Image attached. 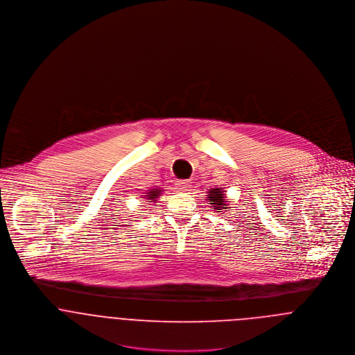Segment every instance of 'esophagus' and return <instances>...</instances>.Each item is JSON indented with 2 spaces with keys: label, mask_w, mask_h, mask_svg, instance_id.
<instances>
[{
  "label": "esophagus",
  "mask_w": 355,
  "mask_h": 355,
  "mask_svg": "<svg viewBox=\"0 0 355 355\" xmlns=\"http://www.w3.org/2000/svg\"><path fill=\"white\" fill-rule=\"evenodd\" d=\"M190 186H191V182H189V180H179V182H176V187L180 191H187L190 189Z\"/></svg>",
  "instance_id": "1"
}]
</instances>
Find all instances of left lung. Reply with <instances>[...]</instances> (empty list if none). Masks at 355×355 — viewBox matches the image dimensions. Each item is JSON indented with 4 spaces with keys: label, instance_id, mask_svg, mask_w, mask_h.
<instances>
[{
    "label": "left lung",
    "instance_id": "left-lung-1",
    "mask_svg": "<svg viewBox=\"0 0 355 355\" xmlns=\"http://www.w3.org/2000/svg\"><path fill=\"white\" fill-rule=\"evenodd\" d=\"M209 193V196H207V200H209V202L213 205V210H217V211H221V210H224V209H228V206H227V202L228 201H225V194H224V191H221L220 189H211L210 191H207Z\"/></svg>",
    "mask_w": 355,
    "mask_h": 355
}]
</instances>
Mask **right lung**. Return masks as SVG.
I'll list each match as a JSON object with an SVG mask.
<instances>
[{"label": "right lung", "mask_w": 355, "mask_h": 355, "mask_svg": "<svg viewBox=\"0 0 355 355\" xmlns=\"http://www.w3.org/2000/svg\"><path fill=\"white\" fill-rule=\"evenodd\" d=\"M158 196H159V190L153 189V190H150V191L148 193V196H146L145 198H148V201H149V202H153V201H155V200L158 198Z\"/></svg>", "instance_id": "obj_1"}]
</instances>
